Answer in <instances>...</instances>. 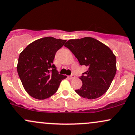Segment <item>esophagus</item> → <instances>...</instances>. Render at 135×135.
I'll return each mask as SVG.
<instances>
[{"label":"esophagus","mask_w":135,"mask_h":135,"mask_svg":"<svg viewBox=\"0 0 135 135\" xmlns=\"http://www.w3.org/2000/svg\"><path fill=\"white\" fill-rule=\"evenodd\" d=\"M75 78V76L74 75H71V76H69V78L70 79H73V78Z\"/></svg>","instance_id":"1"}]
</instances>
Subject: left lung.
Instances as JSON below:
<instances>
[{
    "mask_svg": "<svg viewBox=\"0 0 135 135\" xmlns=\"http://www.w3.org/2000/svg\"><path fill=\"white\" fill-rule=\"evenodd\" d=\"M64 46L70 50L80 65L88 67V71L80 78L82 86L75 90L76 92L88 99H96L103 95L116 73V57L112 51L90 37L70 39Z\"/></svg>",
    "mask_w": 135,
    "mask_h": 135,
    "instance_id": "left-lung-1",
    "label": "left lung"
}]
</instances>
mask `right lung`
Here are the masks:
<instances>
[{"instance_id": "obj_1", "label": "right lung", "mask_w": 135, "mask_h": 135, "mask_svg": "<svg viewBox=\"0 0 135 135\" xmlns=\"http://www.w3.org/2000/svg\"><path fill=\"white\" fill-rule=\"evenodd\" d=\"M66 41L53 37H43L28 45L20 54L18 73L24 89L32 98H50L67 77L59 73L53 64L56 53Z\"/></svg>"}]
</instances>
